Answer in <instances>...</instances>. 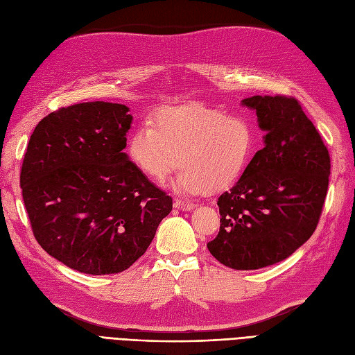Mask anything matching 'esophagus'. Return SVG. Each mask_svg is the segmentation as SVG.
<instances>
[{"instance_id": "1", "label": "esophagus", "mask_w": 355, "mask_h": 355, "mask_svg": "<svg viewBox=\"0 0 355 355\" xmlns=\"http://www.w3.org/2000/svg\"><path fill=\"white\" fill-rule=\"evenodd\" d=\"M173 206L179 210H185V211H189L196 207L194 202H189V201H182V200H176Z\"/></svg>"}]
</instances>
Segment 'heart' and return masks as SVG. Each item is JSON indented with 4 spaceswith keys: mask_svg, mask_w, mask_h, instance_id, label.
<instances>
[{
    "mask_svg": "<svg viewBox=\"0 0 355 355\" xmlns=\"http://www.w3.org/2000/svg\"><path fill=\"white\" fill-rule=\"evenodd\" d=\"M256 132L249 118L225 114L204 105L170 106L158 111L151 125L137 127L128 137L132 163L157 182L182 167L173 188L198 196L237 180L253 154Z\"/></svg>",
    "mask_w": 355,
    "mask_h": 355,
    "instance_id": "obj_1",
    "label": "heart"
}]
</instances>
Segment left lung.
<instances>
[{"label": "left lung", "instance_id": "left-lung-1", "mask_svg": "<svg viewBox=\"0 0 355 355\" xmlns=\"http://www.w3.org/2000/svg\"><path fill=\"white\" fill-rule=\"evenodd\" d=\"M241 105L256 112L263 148L218 198L220 230L207 249L225 266L249 271L284 261L313 235L330 157L296 99L252 96Z\"/></svg>", "mask_w": 355, "mask_h": 355}]
</instances>
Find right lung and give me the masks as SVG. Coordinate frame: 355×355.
<instances>
[{"instance_id":"1","label":"right lung","mask_w":355,"mask_h":355,"mask_svg":"<svg viewBox=\"0 0 355 355\" xmlns=\"http://www.w3.org/2000/svg\"><path fill=\"white\" fill-rule=\"evenodd\" d=\"M125 105L85 102L51 112L31 135L20 188L37 241L75 271L130 268L173 209L124 153Z\"/></svg>"}]
</instances>
